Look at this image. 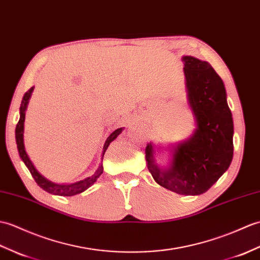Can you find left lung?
I'll list each match as a JSON object with an SVG mask.
<instances>
[{
  "label": "left lung",
  "mask_w": 260,
  "mask_h": 260,
  "mask_svg": "<svg viewBox=\"0 0 260 260\" xmlns=\"http://www.w3.org/2000/svg\"><path fill=\"white\" fill-rule=\"evenodd\" d=\"M182 61L196 128L187 140L168 146L171 159L166 167L156 162L152 143L145 148V157L158 185L179 195L195 196L207 191L231 165L234 122L224 82L212 65L192 56H183Z\"/></svg>",
  "instance_id": "left-lung-1"
}]
</instances>
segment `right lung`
Here are the masks:
<instances>
[{"mask_svg":"<svg viewBox=\"0 0 260 260\" xmlns=\"http://www.w3.org/2000/svg\"><path fill=\"white\" fill-rule=\"evenodd\" d=\"M33 90H34V86L29 88L23 96L21 107H20V119H19V123H17L16 128H15V140H16L17 150H19L20 157L23 160L24 164H25V166L27 167L29 173L32 174V176L35 179V182L38 183V185L41 187L42 189H44L45 191L50 192V194L58 195V196H74V195L80 194V192H83L84 190H86L88 187L92 186L102 175L103 170H104V168H103V157H104L106 149L108 146H110V144L114 140H115L120 133L123 132L124 127H120V128H117L116 131H114L112 134L107 137V140L104 144V147H103V152H102V162L92 176H89L83 180H80V182L72 183V184L53 183V182H51V180L45 178L43 175L36 170L35 166L33 165L32 160L28 157V155L25 150V146H24V135L23 134H24V120H25V111L27 108L28 101H29V99H31Z\"/></svg>","mask_w":260,"mask_h":260,"instance_id":"obj_1","label":"right lung"}]
</instances>
